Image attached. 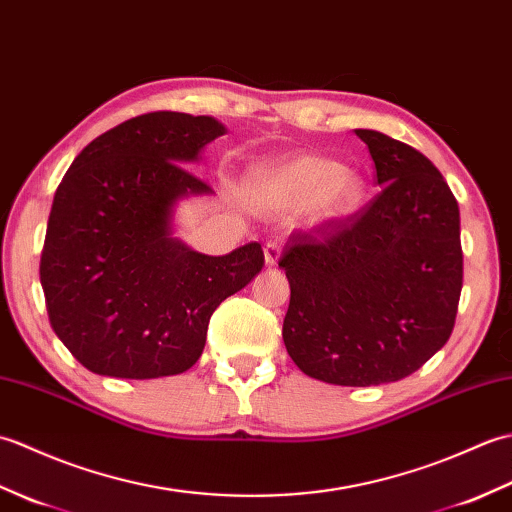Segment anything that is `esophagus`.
<instances>
[{"label":"esophagus","instance_id":"34e87169","mask_svg":"<svg viewBox=\"0 0 512 512\" xmlns=\"http://www.w3.org/2000/svg\"><path fill=\"white\" fill-rule=\"evenodd\" d=\"M281 257V244L279 242H268L264 246V259H266V266H277Z\"/></svg>","mask_w":512,"mask_h":512}]
</instances>
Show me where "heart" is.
Listing matches in <instances>:
<instances>
[{
  "label": "heart",
  "mask_w": 512,
  "mask_h": 512,
  "mask_svg": "<svg viewBox=\"0 0 512 512\" xmlns=\"http://www.w3.org/2000/svg\"><path fill=\"white\" fill-rule=\"evenodd\" d=\"M250 198L266 213L308 215L310 224L345 220L363 198V182L350 167L323 156L301 154L259 167L250 180Z\"/></svg>",
  "instance_id": "obj_1"
}]
</instances>
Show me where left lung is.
<instances>
[{
    "mask_svg": "<svg viewBox=\"0 0 512 512\" xmlns=\"http://www.w3.org/2000/svg\"><path fill=\"white\" fill-rule=\"evenodd\" d=\"M376 167V198L345 220L290 235L284 343L310 378L394 383L449 341L462 292L460 209L420 151L356 129Z\"/></svg>",
    "mask_w": 512,
    "mask_h": 512,
    "instance_id": "left-lung-1",
    "label": "left lung"
}]
</instances>
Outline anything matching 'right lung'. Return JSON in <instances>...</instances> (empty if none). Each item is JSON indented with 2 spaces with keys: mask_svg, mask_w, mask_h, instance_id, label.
<instances>
[{
  "mask_svg": "<svg viewBox=\"0 0 512 512\" xmlns=\"http://www.w3.org/2000/svg\"><path fill=\"white\" fill-rule=\"evenodd\" d=\"M222 134L213 116L143 114L94 138L63 176L39 275L54 334L90 372H187L215 308L262 270L257 242L211 257L173 235L178 202L213 193L184 165Z\"/></svg>",
  "mask_w": 512,
  "mask_h": 512,
  "instance_id": "right-lung-1",
  "label": "right lung"
}]
</instances>
